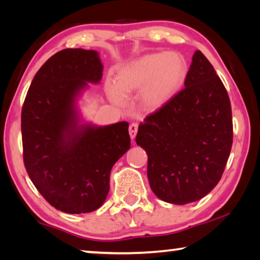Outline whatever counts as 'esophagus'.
I'll use <instances>...</instances> for the list:
<instances>
[{"label": "esophagus", "mask_w": 260, "mask_h": 260, "mask_svg": "<svg viewBox=\"0 0 260 260\" xmlns=\"http://www.w3.org/2000/svg\"><path fill=\"white\" fill-rule=\"evenodd\" d=\"M138 128H139V126H138V124H136V122H133V124L129 125L128 129H129V136H131L132 140L135 139L136 133H138Z\"/></svg>", "instance_id": "1"}]
</instances>
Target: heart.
I'll return each mask as SVG.
<instances>
[{"label": "heart", "instance_id": "heart-1", "mask_svg": "<svg viewBox=\"0 0 260 260\" xmlns=\"http://www.w3.org/2000/svg\"><path fill=\"white\" fill-rule=\"evenodd\" d=\"M188 65L179 54H151L125 65L109 83L113 103L124 105L125 99L138 94V104L146 112H155L178 94L186 80Z\"/></svg>", "mask_w": 260, "mask_h": 260}]
</instances>
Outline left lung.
I'll list each match as a JSON object with an SVG mask.
<instances>
[{
  "instance_id": "8db88e82",
  "label": "left lung",
  "mask_w": 260,
  "mask_h": 260,
  "mask_svg": "<svg viewBox=\"0 0 260 260\" xmlns=\"http://www.w3.org/2000/svg\"><path fill=\"white\" fill-rule=\"evenodd\" d=\"M135 141L147 151L149 183L161 201L188 204L217 186L233 144L232 107L222 81L200 50L183 89L146 117Z\"/></svg>"
}]
</instances>
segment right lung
Masks as SVG:
<instances>
[{
	"label": "right lung",
	"instance_id": "1",
	"mask_svg": "<svg viewBox=\"0 0 260 260\" xmlns=\"http://www.w3.org/2000/svg\"><path fill=\"white\" fill-rule=\"evenodd\" d=\"M102 71L95 50L56 52L35 74L21 109L25 169L43 199L65 213L104 203L112 166L131 147L126 121L78 126L74 100Z\"/></svg>",
	"mask_w": 260,
	"mask_h": 260
}]
</instances>
